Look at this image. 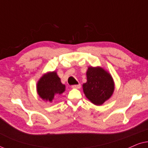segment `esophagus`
Returning <instances> with one entry per match:
<instances>
[{
	"label": "esophagus",
	"instance_id": "obj_1",
	"mask_svg": "<svg viewBox=\"0 0 148 148\" xmlns=\"http://www.w3.org/2000/svg\"><path fill=\"white\" fill-rule=\"evenodd\" d=\"M80 88H81V85L80 84L73 85V86H72V88H73V89H79Z\"/></svg>",
	"mask_w": 148,
	"mask_h": 148
}]
</instances>
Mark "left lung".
<instances>
[{
  "label": "left lung",
  "mask_w": 148,
  "mask_h": 148,
  "mask_svg": "<svg viewBox=\"0 0 148 148\" xmlns=\"http://www.w3.org/2000/svg\"><path fill=\"white\" fill-rule=\"evenodd\" d=\"M87 82L83 90L87 98L95 105H101L110 98L114 92V82L110 75L100 67H89Z\"/></svg>",
  "instance_id": "obj_1"
}]
</instances>
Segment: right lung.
I'll list each match as a JSON object with an SVG mask.
<instances>
[{
  "label": "right lung",
  "instance_id": "obj_1",
  "mask_svg": "<svg viewBox=\"0 0 148 148\" xmlns=\"http://www.w3.org/2000/svg\"><path fill=\"white\" fill-rule=\"evenodd\" d=\"M65 86L62 84L60 79L56 72L49 73L42 77L37 84V91L39 96L48 101L53 100L54 95L64 92Z\"/></svg>",
  "mask_w": 148,
  "mask_h": 148
}]
</instances>
